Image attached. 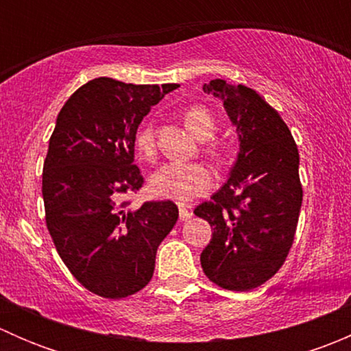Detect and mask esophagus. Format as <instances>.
Listing matches in <instances>:
<instances>
[{"mask_svg":"<svg viewBox=\"0 0 351 351\" xmlns=\"http://www.w3.org/2000/svg\"><path fill=\"white\" fill-rule=\"evenodd\" d=\"M178 210H180V221H189L192 217V210H190L186 205H178Z\"/></svg>","mask_w":351,"mask_h":351,"instance_id":"1","label":"esophagus"}]
</instances>
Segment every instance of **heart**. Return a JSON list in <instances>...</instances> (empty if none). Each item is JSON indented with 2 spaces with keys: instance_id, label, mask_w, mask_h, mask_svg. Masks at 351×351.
<instances>
[{
  "instance_id": "heart-1",
  "label": "heart",
  "mask_w": 351,
  "mask_h": 351,
  "mask_svg": "<svg viewBox=\"0 0 351 351\" xmlns=\"http://www.w3.org/2000/svg\"><path fill=\"white\" fill-rule=\"evenodd\" d=\"M185 125L198 139H210L215 132V119L204 107H190L183 113ZM136 149L143 158H151L154 154V134L151 125H143L136 134ZM207 151L217 156V147L208 146ZM214 185V176L198 162H165L153 173L149 182L151 193L158 198L175 200L180 204L193 200L204 195Z\"/></svg>"
}]
</instances>
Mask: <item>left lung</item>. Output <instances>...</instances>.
I'll return each instance as SVG.
<instances>
[{"instance_id": "1", "label": "left lung", "mask_w": 351, "mask_h": 351, "mask_svg": "<svg viewBox=\"0 0 351 351\" xmlns=\"http://www.w3.org/2000/svg\"><path fill=\"white\" fill-rule=\"evenodd\" d=\"M204 91L224 105L239 153L228 182L193 210L214 228L200 263L215 285L246 292L274 277L292 246L302 205L299 151L277 110L254 90L212 80Z\"/></svg>"}]
</instances>
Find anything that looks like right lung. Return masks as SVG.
Wrapping results in <instances>:
<instances>
[{
    "instance_id": "right-lung-1",
    "label": "right lung",
    "mask_w": 351,
    "mask_h": 351,
    "mask_svg": "<svg viewBox=\"0 0 351 351\" xmlns=\"http://www.w3.org/2000/svg\"><path fill=\"white\" fill-rule=\"evenodd\" d=\"M180 84L97 77L74 91L56 120L42 173L45 222L77 282L105 299L139 292L156 251L178 219L171 200L125 207L143 186L134 139L151 107Z\"/></svg>"
}]
</instances>
